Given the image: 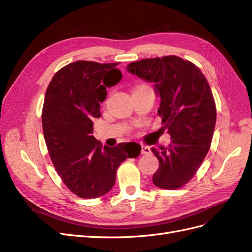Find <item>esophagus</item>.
Listing matches in <instances>:
<instances>
[{"label": "esophagus", "instance_id": "34e87169", "mask_svg": "<svg viewBox=\"0 0 252 252\" xmlns=\"http://www.w3.org/2000/svg\"><path fill=\"white\" fill-rule=\"evenodd\" d=\"M150 152H151L150 147L145 146V145H142V146H141V154L142 155H148V154H150Z\"/></svg>", "mask_w": 252, "mask_h": 252}]
</instances>
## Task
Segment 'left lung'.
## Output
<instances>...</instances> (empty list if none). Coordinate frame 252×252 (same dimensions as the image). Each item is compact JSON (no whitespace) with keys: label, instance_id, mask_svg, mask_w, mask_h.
<instances>
[{"label":"left lung","instance_id":"8db88e82","mask_svg":"<svg viewBox=\"0 0 252 252\" xmlns=\"http://www.w3.org/2000/svg\"><path fill=\"white\" fill-rule=\"evenodd\" d=\"M127 70L155 84L161 97L158 114L170 134L168 147L151 149L159 164L152 182L162 189L184 186L202 165L215 131L217 110L209 84L194 64L175 56L141 60Z\"/></svg>","mask_w":252,"mask_h":252}]
</instances>
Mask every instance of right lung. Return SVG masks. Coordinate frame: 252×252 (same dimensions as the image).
Returning <instances> with one entry per match:
<instances>
[{
    "instance_id": "right-lung-1",
    "label": "right lung",
    "mask_w": 252,
    "mask_h": 252,
    "mask_svg": "<svg viewBox=\"0 0 252 252\" xmlns=\"http://www.w3.org/2000/svg\"><path fill=\"white\" fill-rule=\"evenodd\" d=\"M118 63L77 61L60 69L45 94L42 125L53 166L71 192L94 199L109 192L119 166L140 155L136 143L102 147L93 133L94 118L101 117L106 87L122 80Z\"/></svg>"
}]
</instances>
